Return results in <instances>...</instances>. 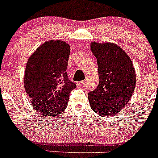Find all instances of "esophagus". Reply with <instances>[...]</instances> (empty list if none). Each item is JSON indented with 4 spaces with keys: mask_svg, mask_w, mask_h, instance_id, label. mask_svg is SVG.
Segmentation results:
<instances>
[{
    "mask_svg": "<svg viewBox=\"0 0 158 158\" xmlns=\"http://www.w3.org/2000/svg\"><path fill=\"white\" fill-rule=\"evenodd\" d=\"M85 85V81H81L78 82V85L79 86H84Z\"/></svg>",
    "mask_w": 158,
    "mask_h": 158,
    "instance_id": "1",
    "label": "esophagus"
}]
</instances>
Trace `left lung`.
Here are the masks:
<instances>
[{
	"mask_svg": "<svg viewBox=\"0 0 158 158\" xmlns=\"http://www.w3.org/2000/svg\"><path fill=\"white\" fill-rule=\"evenodd\" d=\"M90 47L96 58L100 77L97 88L88 94L90 107L101 116H113L124 108L135 91L133 63L115 43L93 42Z\"/></svg>",
	"mask_w": 158,
	"mask_h": 158,
	"instance_id": "obj_1",
	"label": "left lung"
}]
</instances>
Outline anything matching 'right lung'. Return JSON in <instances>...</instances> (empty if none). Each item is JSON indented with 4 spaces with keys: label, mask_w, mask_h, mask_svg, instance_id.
Wrapping results in <instances>:
<instances>
[{
    "label": "right lung",
    "mask_w": 158,
    "mask_h": 158,
    "mask_svg": "<svg viewBox=\"0 0 158 158\" xmlns=\"http://www.w3.org/2000/svg\"><path fill=\"white\" fill-rule=\"evenodd\" d=\"M70 47L61 40L42 44L28 58L25 69V90L38 112L54 116L63 112L69 93L76 88L66 73Z\"/></svg>",
    "instance_id": "right-lung-1"
}]
</instances>
